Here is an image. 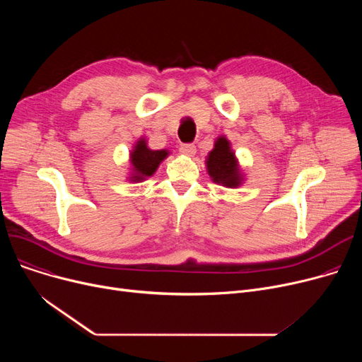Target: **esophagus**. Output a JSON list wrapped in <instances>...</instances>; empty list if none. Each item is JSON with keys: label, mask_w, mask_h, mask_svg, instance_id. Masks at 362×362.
I'll list each match as a JSON object with an SVG mask.
<instances>
[{"label": "esophagus", "mask_w": 362, "mask_h": 362, "mask_svg": "<svg viewBox=\"0 0 362 362\" xmlns=\"http://www.w3.org/2000/svg\"><path fill=\"white\" fill-rule=\"evenodd\" d=\"M180 154L187 156V157H194L197 154V146L194 144H185L180 146Z\"/></svg>", "instance_id": "34e87169"}]
</instances>
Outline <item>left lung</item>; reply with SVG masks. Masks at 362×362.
I'll use <instances>...</instances> for the list:
<instances>
[{
	"mask_svg": "<svg viewBox=\"0 0 362 362\" xmlns=\"http://www.w3.org/2000/svg\"><path fill=\"white\" fill-rule=\"evenodd\" d=\"M206 171L214 183L226 187H238L243 182L235 152L226 136H218L213 151L206 157Z\"/></svg>",
	"mask_w": 362,
	"mask_h": 362,
	"instance_id": "1",
	"label": "left lung"
}]
</instances>
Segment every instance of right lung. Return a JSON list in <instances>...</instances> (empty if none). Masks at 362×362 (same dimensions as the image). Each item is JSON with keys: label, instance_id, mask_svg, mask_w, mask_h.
<instances>
[{"label": "right lung", "instance_id": "add662e5", "mask_svg": "<svg viewBox=\"0 0 362 362\" xmlns=\"http://www.w3.org/2000/svg\"><path fill=\"white\" fill-rule=\"evenodd\" d=\"M167 149H149L145 138H141L130 152V164L132 175L129 177L130 182H142L146 177H151L156 173L160 163L167 158Z\"/></svg>", "mask_w": 362, "mask_h": 362}]
</instances>
